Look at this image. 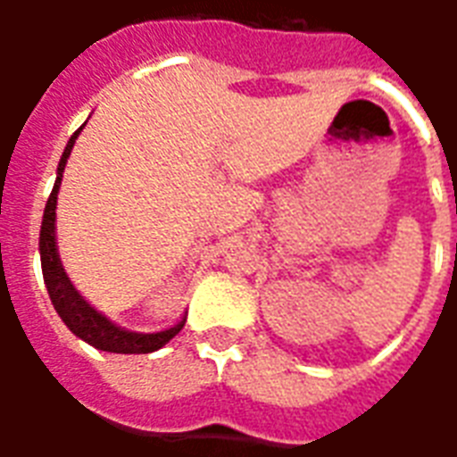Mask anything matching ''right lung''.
<instances>
[{
    "mask_svg": "<svg viewBox=\"0 0 457 457\" xmlns=\"http://www.w3.org/2000/svg\"><path fill=\"white\" fill-rule=\"evenodd\" d=\"M83 127L75 131L71 141L65 144L63 156L58 163V176H55V186L51 190V198L46 203L44 222H41V237H38V252H41V269H44V281L48 288V296L54 303L55 313L63 318V323L71 328V333L93 345L97 350L104 353H120V354H146L159 350L169 343L170 337L180 333V328L186 326V318L179 320L176 326L159 330V333H134V330H124L121 326L112 323L110 318L103 316L100 311H95L87 301H85L78 288L71 284V278L65 274L61 257H58V242H55V203H58V188L63 180L65 163L73 151V144Z\"/></svg>",
    "mask_w": 457,
    "mask_h": 457,
    "instance_id": "1",
    "label": "right lung"
}]
</instances>
